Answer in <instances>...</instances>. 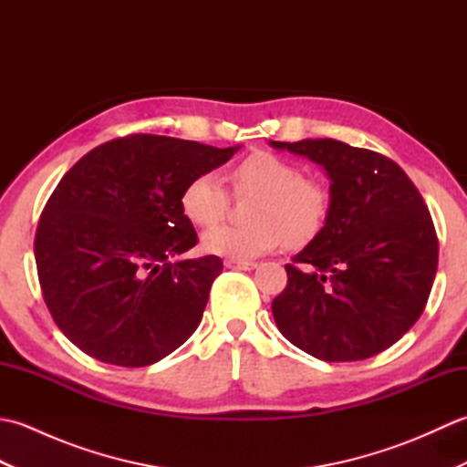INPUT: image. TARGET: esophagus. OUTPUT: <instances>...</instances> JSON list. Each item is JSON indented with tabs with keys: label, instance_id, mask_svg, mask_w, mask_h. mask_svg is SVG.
<instances>
[{
	"label": "esophagus",
	"instance_id": "obj_1",
	"mask_svg": "<svg viewBox=\"0 0 467 467\" xmlns=\"http://www.w3.org/2000/svg\"><path fill=\"white\" fill-rule=\"evenodd\" d=\"M228 269H241V271H253L256 269V263H251V261H234V259H228L224 263Z\"/></svg>",
	"mask_w": 467,
	"mask_h": 467
}]
</instances>
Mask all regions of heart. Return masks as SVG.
<instances>
[{"label": "heart", "instance_id": "obj_1", "mask_svg": "<svg viewBox=\"0 0 467 467\" xmlns=\"http://www.w3.org/2000/svg\"><path fill=\"white\" fill-rule=\"evenodd\" d=\"M228 181L236 198H254L246 226H213L221 223L231 198L213 172L191 178L181 192V211L194 226H213L202 234L204 251L246 261L276 249L311 243L331 213V192L323 182L306 178L305 171L283 156L256 150L241 158Z\"/></svg>", "mask_w": 467, "mask_h": 467}]
</instances>
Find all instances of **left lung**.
<instances>
[{
  "mask_svg": "<svg viewBox=\"0 0 467 467\" xmlns=\"http://www.w3.org/2000/svg\"><path fill=\"white\" fill-rule=\"evenodd\" d=\"M331 178L323 231L285 265L273 317L295 347L323 361L385 351L420 319L438 271V234L400 164L333 138L271 142Z\"/></svg>",
  "mask_w": 467,
  "mask_h": 467,
  "instance_id": "1",
  "label": "left lung"
}]
</instances>
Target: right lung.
I'll return each instance as SVG.
<instances>
[{
	"mask_svg": "<svg viewBox=\"0 0 467 467\" xmlns=\"http://www.w3.org/2000/svg\"><path fill=\"white\" fill-rule=\"evenodd\" d=\"M236 150L130 134L96 146L62 176L34 253L49 315L78 349L146 367L196 331L223 261H176L198 243L181 192Z\"/></svg>",
	"mask_w": 467,
	"mask_h": 467,
	"instance_id": "right-lung-1",
	"label": "right lung"
}]
</instances>
